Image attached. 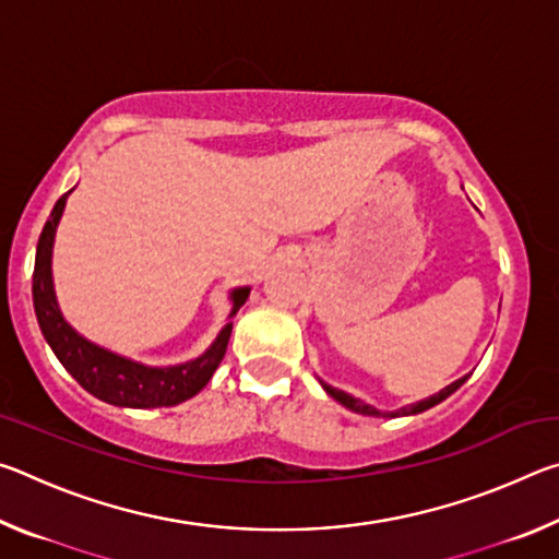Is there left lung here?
I'll list each match as a JSON object with an SVG mask.
<instances>
[{
	"label": "left lung",
	"instance_id": "left-lung-1",
	"mask_svg": "<svg viewBox=\"0 0 559 559\" xmlns=\"http://www.w3.org/2000/svg\"><path fill=\"white\" fill-rule=\"evenodd\" d=\"M466 380H468V374H466V377H461V380H456V382H451L449 386H443L441 392L427 396V400L414 402V404H406V406H402V409H394V412H382V409H377V406L367 404V402H362V400H357V396L347 394V392H343V390H335V386L325 384L323 380H320V384H323V390H325L330 396H333L335 402H340L343 406H347V409H349V412H355V414H365V416H412V414H421V412L431 409V406L441 404L443 400H447V396H451L453 392H456L459 386H461L463 382H466Z\"/></svg>",
	"mask_w": 559,
	"mask_h": 559
}]
</instances>
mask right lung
<instances>
[{"label":"right lung","instance_id":"obj_1","mask_svg":"<svg viewBox=\"0 0 559 559\" xmlns=\"http://www.w3.org/2000/svg\"><path fill=\"white\" fill-rule=\"evenodd\" d=\"M73 189H69L59 202L53 204L49 222L44 224V231L39 236V246H36V263H34V310L39 328L46 337V343L59 357V362L66 367L75 382L83 390L91 392L98 400L108 402L112 406H128V409H155V406H175L187 402L189 396L202 392L206 382L212 380L216 367L224 359L226 345H229L234 316L249 298L251 288L239 286L229 293L231 310L229 323H226L214 343L204 349L200 357L189 359L182 365L169 367H150L130 359L126 355L112 353V349L91 343L83 337L69 320L63 318L59 308V298H56L53 288V241L56 229L66 210V200Z\"/></svg>","mask_w":559,"mask_h":559}]
</instances>
